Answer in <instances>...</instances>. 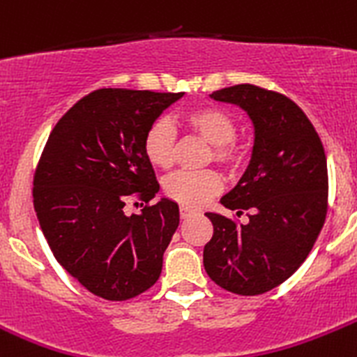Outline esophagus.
Masks as SVG:
<instances>
[{"label": "esophagus", "instance_id": "obj_1", "mask_svg": "<svg viewBox=\"0 0 357 357\" xmlns=\"http://www.w3.org/2000/svg\"><path fill=\"white\" fill-rule=\"evenodd\" d=\"M195 213H197V211L192 209V207H188V206L179 207V214H181V218H190L192 214H195Z\"/></svg>", "mask_w": 357, "mask_h": 357}]
</instances>
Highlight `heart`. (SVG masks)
Segmentation results:
<instances>
[{
	"label": "heart",
	"mask_w": 357,
	"mask_h": 357,
	"mask_svg": "<svg viewBox=\"0 0 357 357\" xmlns=\"http://www.w3.org/2000/svg\"><path fill=\"white\" fill-rule=\"evenodd\" d=\"M185 123L214 146V160L225 167H234L238 153L234 146L237 123L227 112L214 106L195 108L185 115ZM143 150L153 167L169 169L174 164L176 129L167 119H158L148 127ZM165 195L188 207H200L221 190V178L214 171L176 172L165 181Z\"/></svg>",
	"instance_id": "1"
}]
</instances>
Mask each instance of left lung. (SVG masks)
Segmentation results:
<instances>
[{
    "instance_id": "obj_1",
    "label": "left lung",
    "mask_w": 357,
    "mask_h": 357,
    "mask_svg": "<svg viewBox=\"0 0 357 357\" xmlns=\"http://www.w3.org/2000/svg\"><path fill=\"white\" fill-rule=\"evenodd\" d=\"M211 98L248 113L255 144L242 178L221 197L237 216L249 211V221L206 213L214 231L204 245V268L227 291L261 295L298 271L323 228L326 155L310 120L286 96L244 83Z\"/></svg>"
}]
</instances>
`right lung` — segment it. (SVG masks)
Instances as JSON below:
<instances>
[{"label": "right lung", "instance_id": "obj_1", "mask_svg": "<svg viewBox=\"0 0 357 357\" xmlns=\"http://www.w3.org/2000/svg\"><path fill=\"white\" fill-rule=\"evenodd\" d=\"M183 92L101 89L79 99L48 136L34 172V211L55 259L91 293L134 298L157 282L179 225L174 200L126 214L160 190L143 150L148 127Z\"/></svg>", "mask_w": 357, "mask_h": 357}]
</instances>
